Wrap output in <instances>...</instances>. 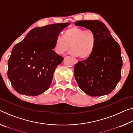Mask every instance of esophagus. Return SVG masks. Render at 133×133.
Masks as SVG:
<instances>
[{
  "mask_svg": "<svg viewBox=\"0 0 133 133\" xmlns=\"http://www.w3.org/2000/svg\"><path fill=\"white\" fill-rule=\"evenodd\" d=\"M73 63H74V64H76V63H77V60L75 58H73Z\"/></svg>",
  "mask_w": 133,
  "mask_h": 133,
  "instance_id": "obj_1",
  "label": "esophagus"
}]
</instances>
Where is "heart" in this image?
Segmentation results:
<instances>
[{
	"instance_id": "obj_1",
	"label": "heart",
	"mask_w": 133,
	"mask_h": 133,
	"mask_svg": "<svg viewBox=\"0 0 133 133\" xmlns=\"http://www.w3.org/2000/svg\"><path fill=\"white\" fill-rule=\"evenodd\" d=\"M96 35L91 29L85 30L73 26L64 31V37L58 35L54 41V49L57 53L62 54L70 45V53L79 58H87L92 55L97 43Z\"/></svg>"
}]
</instances>
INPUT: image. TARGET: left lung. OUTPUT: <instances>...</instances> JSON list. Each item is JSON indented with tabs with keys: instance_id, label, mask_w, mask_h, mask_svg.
I'll list each match as a JSON object with an SVG mask.
<instances>
[{
	"instance_id": "left-lung-1",
	"label": "left lung",
	"mask_w": 133,
	"mask_h": 133,
	"mask_svg": "<svg viewBox=\"0 0 133 133\" xmlns=\"http://www.w3.org/2000/svg\"><path fill=\"white\" fill-rule=\"evenodd\" d=\"M75 25L94 31L97 39L92 55L75 64L76 81L79 88L88 95L109 94L121 79L123 60L119 44L101 21H78Z\"/></svg>"
}]
</instances>
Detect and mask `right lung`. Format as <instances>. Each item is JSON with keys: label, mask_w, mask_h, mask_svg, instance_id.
<instances>
[{"label": "right lung", "mask_w": 133, "mask_h": 133, "mask_svg": "<svg viewBox=\"0 0 133 133\" xmlns=\"http://www.w3.org/2000/svg\"><path fill=\"white\" fill-rule=\"evenodd\" d=\"M69 23H58L31 30L12 48L8 77L19 94L37 96L49 88L57 66L63 60L54 51V41Z\"/></svg>", "instance_id": "right-lung-1"}]
</instances>
